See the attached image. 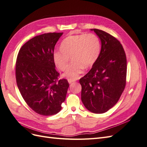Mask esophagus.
<instances>
[{"label":"esophagus","instance_id":"esophagus-1","mask_svg":"<svg viewBox=\"0 0 147 147\" xmlns=\"http://www.w3.org/2000/svg\"><path fill=\"white\" fill-rule=\"evenodd\" d=\"M68 82H69V84H71V83H73V82H75V81H76V80H74V79H68Z\"/></svg>","mask_w":147,"mask_h":147}]
</instances>
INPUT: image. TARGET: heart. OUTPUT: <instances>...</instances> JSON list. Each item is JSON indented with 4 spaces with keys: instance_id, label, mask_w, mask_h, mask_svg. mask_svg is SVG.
Returning a JSON list of instances; mask_svg holds the SVG:
<instances>
[{
    "instance_id": "heart-1",
    "label": "heart",
    "mask_w": 147,
    "mask_h": 147,
    "mask_svg": "<svg viewBox=\"0 0 147 147\" xmlns=\"http://www.w3.org/2000/svg\"><path fill=\"white\" fill-rule=\"evenodd\" d=\"M99 38L92 33L69 35L63 40L61 50L53 53V61L59 69L65 71L71 59L72 63L66 70L63 76L69 79H77L83 72L84 67H92L97 61L101 52Z\"/></svg>"
}]
</instances>
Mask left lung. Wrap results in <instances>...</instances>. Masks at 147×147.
Masks as SVG:
<instances>
[{"mask_svg": "<svg viewBox=\"0 0 147 147\" xmlns=\"http://www.w3.org/2000/svg\"><path fill=\"white\" fill-rule=\"evenodd\" d=\"M101 41V49L92 69L79 79L81 99L87 109L102 113L114 106L126 86L127 61L120 42L108 33L96 29Z\"/></svg>", "mask_w": 147, "mask_h": 147, "instance_id": "obj_1", "label": "left lung"}]
</instances>
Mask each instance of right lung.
Returning a JSON list of instances; mask_svg holds the SVG:
<instances>
[{
	"label": "right lung",
	"mask_w": 147,
	"mask_h": 147,
	"mask_svg": "<svg viewBox=\"0 0 147 147\" xmlns=\"http://www.w3.org/2000/svg\"><path fill=\"white\" fill-rule=\"evenodd\" d=\"M61 33H48L26 42L19 51L16 79L21 95L32 109L44 116L61 109L69 87L68 80L59 79L53 53Z\"/></svg>",
	"instance_id": "1"
}]
</instances>
